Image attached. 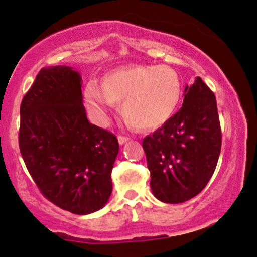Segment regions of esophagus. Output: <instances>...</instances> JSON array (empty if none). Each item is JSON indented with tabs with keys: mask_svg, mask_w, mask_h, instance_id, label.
Instances as JSON below:
<instances>
[{
	"mask_svg": "<svg viewBox=\"0 0 257 257\" xmlns=\"http://www.w3.org/2000/svg\"><path fill=\"white\" fill-rule=\"evenodd\" d=\"M117 140H118V144L119 145H123V144H125L126 141H128L129 140V138L128 136H123V135H118V138H117Z\"/></svg>",
	"mask_w": 257,
	"mask_h": 257,
	"instance_id": "1",
	"label": "esophagus"
}]
</instances>
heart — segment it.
<instances>
[{
  "mask_svg": "<svg viewBox=\"0 0 257 257\" xmlns=\"http://www.w3.org/2000/svg\"><path fill=\"white\" fill-rule=\"evenodd\" d=\"M100 86L89 84L84 99L99 123L108 119L113 103H121L125 122L140 131H154L173 117L180 104L183 85L178 73L167 66L131 65L106 73Z\"/></svg>",
  "mask_w": 257,
  "mask_h": 257,
  "instance_id": "heart-1",
  "label": "heart"
}]
</instances>
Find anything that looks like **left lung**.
I'll list each match as a JSON object with an SVG mask.
<instances>
[{"mask_svg":"<svg viewBox=\"0 0 257 257\" xmlns=\"http://www.w3.org/2000/svg\"><path fill=\"white\" fill-rule=\"evenodd\" d=\"M142 147L159 200L179 204L203 191L218 162L222 131L215 93L201 78L186 85L179 111L146 136Z\"/></svg>","mask_w":257,"mask_h":257,"instance_id":"8db88e82","label":"left lung"}]
</instances>
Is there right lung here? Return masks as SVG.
I'll return each mask as SVG.
<instances>
[{
    "instance_id": "add662e5",
    "label": "right lung",
    "mask_w": 257,
    "mask_h": 257,
    "mask_svg": "<svg viewBox=\"0 0 257 257\" xmlns=\"http://www.w3.org/2000/svg\"><path fill=\"white\" fill-rule=\"evenodd\" d=\"M20 115V152L42 196L76 215L102 209L112 191L118 141L87 121L78 71L41 69Z\"/></svg>"
}]
</instances>
